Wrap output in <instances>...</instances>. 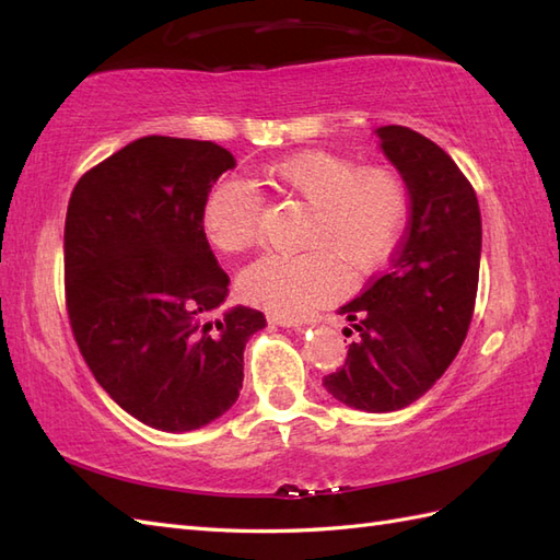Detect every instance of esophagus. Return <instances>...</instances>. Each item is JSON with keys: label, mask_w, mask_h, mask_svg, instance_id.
Masks as SVG:
<instances>
[{"label": "esophagus", "mask_w": 560, "mask_h": 560, "mask_svg": "<svg viewBox=\"0 0 560 560\" xmlns=\"http://www.w3.org/2000/svg\"><path fill=\"white\" fill-rule=\"evenodd\" d=\"M269 323H271V325H279V327H293V329L307 325L305 319L293 317V315H269Z\"/></svg>", "instance_id": "esophagus-1"}]
</instances>
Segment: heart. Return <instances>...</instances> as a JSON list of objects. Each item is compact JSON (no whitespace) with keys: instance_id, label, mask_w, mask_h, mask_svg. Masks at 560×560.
I'll use <instances>...</instances> for the list:
<instances>
[{"instance_id":"b5f03b06","label":"heart","mask_w":560,"mask_h":560,"mask_svg":"<svg viewBox=\"0 0 560 560\" xmlns=\"http://www.w3.org/2000/svg\"><path fill=\"white\" fill-rule=\"evenodd\" d=\"M267 177L283 192L301 197L315 217L305 255H267L249 265L237 291L249 305L299 315L337 293L339 271L359 277L375 269L404 233L409 217L407 187L385 168H363L331 151H305L271 165ZM261 205L253 187L221 180L201 207V231L225 255H241L259 241ZM326 253L323 254L322 249Z\"/></svg>"}]
</instances>
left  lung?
Returning a JSON list of instances; mask_svg holds the SVG:
<instances>
[{"mask_svg":"<svg viewBox=\"0 0 560 560\" xmlns=\"http://www.w3.org/2000/svg\"><path fill=\"white\" fill-rule=\"evenodd\" d=\"M380 149L409 192V229L389 269L339 307L353 337L341 371L323 385L347 407L399 411L455 361L474 315L481 213L457 163L409 127H377Z\"/></svg>","mask_w":560,"mask_h":560,"instance_id":"1","label":"left lung"}]
</instances>
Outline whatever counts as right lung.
Returning <instances> with one entry per match:
<instances>
[{
    "label": "right lung",
    "mask_w": 560,
    "mask_h": 560,
    "mask_svg": "<svg viewBox=\"0 0 560 560\" xmlns=\"http://www.w3.org/2000/svg\"><path fill=\"white\" fill-rule=\"evenodd\" d=\"M235 168L213 141L141 137L77 183L65 221L69 325L93 377L135 419L187 433L229 411L267 319L221 311L229 273L201 207Z\"/></svg>",
    "instance_id": "obj_1"
}]
</instances>
